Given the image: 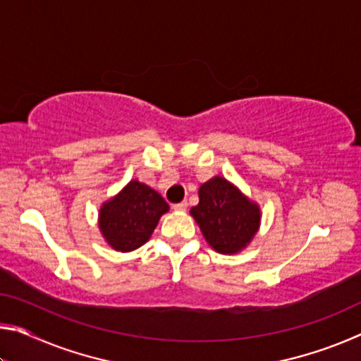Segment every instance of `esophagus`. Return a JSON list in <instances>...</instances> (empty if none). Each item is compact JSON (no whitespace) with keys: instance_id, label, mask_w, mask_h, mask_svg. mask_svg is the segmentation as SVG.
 <instances>
[{"instance_id":"obj_1","label":"esophagus","mask_w":361,"mask_h":361,"mask_svg":"<svg viewBox=\"0 0 361 361\" xmlns=\"http://www.w3.org/2000/svg\"><path fill=\"white\" fill-rule=\"evenodd\" d=\"M186 207H188V204L185 202V200H183V202L173 205V210H175V212H185Z\"/></svg>"}]
</instances>
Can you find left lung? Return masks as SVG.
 <instances>
[{
  "instance_id": "8db88e82",
  "label": "left lung",
  "mask_w": 361,
  "mask_h": 361,
  "mask_svg": "<svg viewBox=\"0 0 361 361\" xmlns=\"http://www.w3.org/2000/svg\"><path fill=\"white\" fill-rule=\"evenodd\" d=\"M191 216L207 243L221 255L245 250L261 226V209L224 176H213L199 188V204Z\"/></svg>"
}]
</instances>
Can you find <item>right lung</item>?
I'll use <instances>...</instances> for the list:
<instances>
[{
  "instance_id": "obj_1",
  "label": "right lung",
  "mask_w": 361,
  "mask_h": 361,
  "mask_svg": "<svg viewBox=\"0 0 361 361\" xmlns=\"http://www.w3.org/2000/svg\"><path fill=\"white\" fill-rule=\"evenodd\" d=\"M169 204L157 191L138 180H130L105 200L99 210V229L116 252L129 253L149 240Z\"/></svg>"
}]
</instances>
